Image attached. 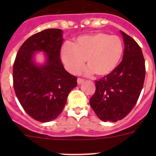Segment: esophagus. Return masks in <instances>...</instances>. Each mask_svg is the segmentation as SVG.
<instances>
[{
	"mask_svg": "<svg viewBox=\"0 0 156 156\" xmlns=\"http://www.w3.org/2000/svg\"><path fill=\"white\" fill-rule=\"evenodd\" d=\"M83 81H84V80H83V79H81V78H78V79H77V83H78V84H81V83H82Z\"/></svg>",
	"mask_w": 156,
	"mask_h": 156,
	"instance_id": "1",
	"label": "esophagus"
}]
</instances>
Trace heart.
Instances as JSON below:
<instances>
[{
    "label": "heart",
    "instance_id": "heart-1",
    "mask_svg": "<svg viewBox=\"0 0 156 156\" xmlns=\"http://www.w3.org/2000/svg\"><path fill=\"white\" fill-rule=\"evenodd\" d=\"M123 52L120 37L97 33L80 37L73 44L66 43L62 48L61 57L66 69L73 74L80 71L86 60V73L103 76L111 73L117 66Z\"/></svg>",
    "mask_w": 156,
    "mask_h": 156
}]
</instances>
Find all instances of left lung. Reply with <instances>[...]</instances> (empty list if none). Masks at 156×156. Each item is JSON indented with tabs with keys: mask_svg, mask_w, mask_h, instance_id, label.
Returning a JSON list of instances; mask_svg holds the SVG:
<instances>
[{
	"mask_svg": "<svg viewBox=\"0 0 156 156\" xmlns=\"http://www.w3.org/2000/svg\"><path fill=\"white\" fill-rule=\"evenodd\" d=\"M124 42L123 58L119 66L95 81L90 105L101 120L116 122L130 112L139 98L145 77L141 48L131 37L121 31Z\"/></svg>",
	"mask_w": 156,
	"mask_h": 156,
	"instance_id": "left-lung-1",
	"label": "left lung"
}]
</instances>
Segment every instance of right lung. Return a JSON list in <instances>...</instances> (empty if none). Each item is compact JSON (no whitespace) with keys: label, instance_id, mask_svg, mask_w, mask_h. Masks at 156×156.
Instances as JSON below:
<instances>
[{"label":"right lung","instance_id":"add662e5","mask_svg":"<svg viewBox=\"0 0 156 156\" xmlns=\"http://www.w3.org/2000/svg\"><path fill=\"white\" fill-rule=\"evenodd\" d=\"M62 31L48 29L29 37L19 48L13 65V86L23 109L39 122L55 119L62 112L77 78L65 69L60 58ZM46 53L44 66L32 61L34 52Z\"/></svg>","mask_w":156,"mask_h":156}]
</instances>
